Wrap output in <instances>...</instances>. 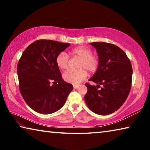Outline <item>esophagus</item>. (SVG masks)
<instances>
[{
  "mask_svg": "<svg viewBox=\"0 0 150 150\" xmlns=\"http://www.w3.org/2000/svg\"><path fill=\"white\" fill-rule=\"evenodd\" d=\"M77 87H78L77 85H73V88H77Z\"/></svg>",
  "mask_w": 150,
  "mask_h": 150,
  "instance_id": "34e87169",
  "label": "esophagus"
}]
</instances>
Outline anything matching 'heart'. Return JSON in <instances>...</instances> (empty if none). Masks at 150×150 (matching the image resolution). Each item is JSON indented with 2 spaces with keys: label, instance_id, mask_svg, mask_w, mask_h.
<instances>
[{
  "label": "heart",
  "instance_id": "obj_1",
  "mask_svg": "<svg viewBox=\"0 0 150 150\" xmlns=\"http://www.w3.org/2000/svg\"><path fill=\"white\" fill-rule=\"evenodd\" d=\"M71 54L81 58L79 65L80 69L69 70L63 74V79L68 83L77 85L85 79L88 72H95L99 64L98 57L92 55V51L86 47H78L71 50ZM56 64L59 69L66 70L69 67V56L65 52L59 53L56 57Z\"/></svg>",
  "mask_w": 150,
  "mask_h": 150
}]
</instances>
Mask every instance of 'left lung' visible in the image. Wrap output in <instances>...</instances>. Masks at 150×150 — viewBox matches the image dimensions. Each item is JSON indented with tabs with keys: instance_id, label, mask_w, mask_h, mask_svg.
I'll use <instances>...</instances> for the list:
<instances>
[{
	"instance_id": "left-lung-1",
	"label": "left lung",
	"mask_w": 150,
	"mask_h": 150,
	"mask_svg": "<svg viewBox=\"0 0 150 150\" xmlns=\"http://www.w3.org/2000/svg\"><path fill=\"white\" fill-rule=\"evenodd\" d=\"M99 64L90 81L96 86L86 83L87 93L85 101L91 111L99 115L115 112L125 102L130 91L132 67L123 50L106 42H93ZM100 85L102 87L100 89Z\"/></svg>"
}]
</instances>
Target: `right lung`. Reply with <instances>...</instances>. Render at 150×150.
<instances>
[{
	"mask_svg": "<svg viewBox=\"0 0 150 150\" xmlns=\"http://www.w3.org/2000/svg\"><path fill=\"white\" fill-rule=\"evenodd\" d=\"M69 45L54 40H37L24 50L19 60L17 74L20 93L37 112L49 115L59 110L73 90V85L62 79L56 64L58 54Z\"/></svg>",
	"mask_w": 150,
	"mask_h": 150,
	"instance_id": "obj_1",
	"label": "right lung"
}]
</instances>
